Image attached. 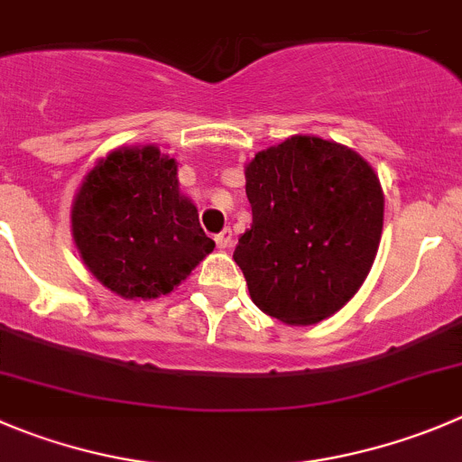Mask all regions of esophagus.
<instances>
[{
  "instance_id": "obj_1",
  "label": "esophagus",
  "mask_w": 462,
  "mask_h": 462,
  "mask_svg": "<svg viewBox=\"0 0 462 462\" xmlns=\"http://www.w3.org/2000/svg\"><path fill=\"white\" fill-rule=\"evenodd\" d=\"M215 245H217L219 249L231 247V245H234V234H231V228H222V231L215 236Z\"/></svg>"
}]
</instances>
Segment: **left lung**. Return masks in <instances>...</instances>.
Returning <instances> with one entry per match:
<instances>
[{
	"label": "left lung",
	"mask_w": 462,
	"mask_h": 462,
	"mask_svg": "<svg viewBox=\"0 0 462 462\" xmlns=\"http://www.w3.org/2000/svg\"><path fill=\"white\" fill-rule=\"evenodd\" d=\"M252 226L234 261L254 304L285 324L340 310L365 281L383 228L374 170L342 144L294 135L245 170Z\"/></svg>",
	"instance_id": "1"
}]
</instances>
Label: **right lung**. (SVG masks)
Returning a JSON list of instances; mask_svg holds the SVG:
<instances>
[{
	"mask_svg": "<svg viewBox=\"0 0 462 462\" xmlns=\"http://www.w3.org/2000/svg\"><path fill=\"white\" fill-rule=\"evenodd\" d=\"M72 234L88 270L126 300L172 292L215 247L179 195L177 162L156 147L97 162L74 199Z\"/></svg>",
	"mask_w": 462,
	"mask_h": 462,
	"instance_id": "1",
	"label": "right lung"
}]
</instances>
